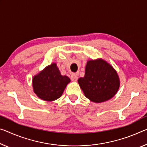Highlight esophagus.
<instances>
[{
	"mask_svg": "<svg viewBox=\"0 0 147 147\" xmlns=\"http://www.w3.org/2000/svg\"><path fill=\"white\" fill-rule=\"evenodd\" d=\"M78 75L77 74H71V80L72 81H77V80H78Z\"/></svg>",
	"mask_w": 147,
	"mask_h": 147,
	"instance_id": "esophagus-1",
	"label": "esophagus"
}]
</instances>
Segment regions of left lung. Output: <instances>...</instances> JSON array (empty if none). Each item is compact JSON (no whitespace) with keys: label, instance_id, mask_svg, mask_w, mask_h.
<instances>
[{"label":"left lung","instance_id":"left-lung-1","mask_svg":"<svg viewBox=\"0 0 147 147\" xmlns=\"http://www.w3.org/2000/svg\"><path fill=\"white\" fill-rule=\"evenodd\" d=\"M78 83L88 99L100 103L115 96L120 81L112 66L102 58H97L87 61L85 76L78 79Z\"/></svg>","mask_w":147,"mask_h":147}]
</instances>
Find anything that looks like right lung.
I'll return each instance as SVG.
<instances>
[{
  "label": "right lung",
  "instance_id": "obj_1",
  "mask_svg": "<svg viewBox=\"0 0 147 147\" xmlns=\"http://www.w3.org/2000/svg\"><path fill=\"white\" fill-rule=\"evenodd\" d=\"M69 82L70 79L61 75L56 63H52L33 78V92L42 100L54 101L62 96Z\"/></svg>",
  "mask_w": 147,
  "mask_h": 147
}]
</instances>
